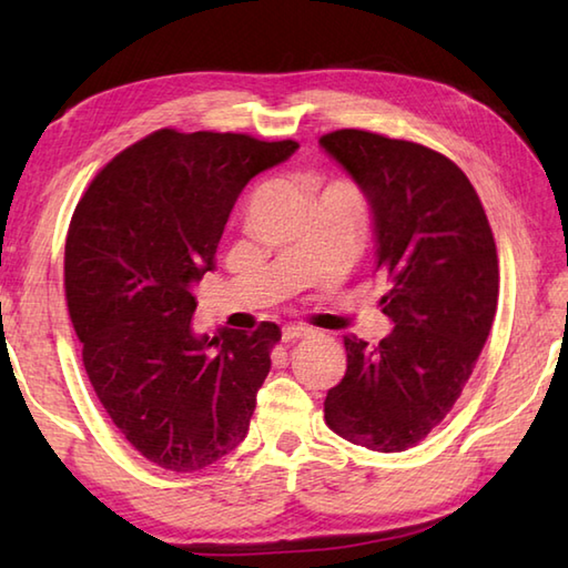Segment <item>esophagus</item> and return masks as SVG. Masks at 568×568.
Masks as SVG:
<instances>
[{
	"label": "esophagus",
	"mask_w": 568,
	"mask_h": 568,
	"mask_svg": "<svg viewBox=\"0 0 568 568\" xmlns=\"http://www.w3.org/2000/svg\"><path fill=\"white\" fill-rule=\"evenodd\" d=\"M303 336H310L307 327H300V324H287V327H283V342H297Z\"/></svg>",
	"instance_id": "34e87169"
}]
</instances>
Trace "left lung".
Wrapping results in <instances>:
<instances>
[{"mask_svg": "<svg viewBox=\"0 0 568 568\" xmlns=\"http://www.w3.org/2000/svg\"><path fill=\"white\" fill-rule=\"evenodd\" d=\"M371 207L383 315L368 346L344 336L346 373L324 419L373 452H403L449 413L484 352L498 307V253L474 185L446 155L413 141L342 129L320 139Z\"/></svg>", "mask_w": 568, "mask_h": 568, "instance_id": "1", "label": "left lung"}]
</instances>
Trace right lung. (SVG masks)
<instances>
[{
	"mask_svg": "<svg viewBox=\"0 0 568 568\" xmlns=\"http://www.w3.org/2000/svg\"><path fill=\"white\" fill-rule=\"evenodd\" d=\"M297 149L161 129L106 163L72 214L65 297L84 371L124 439L165 470L207 468L246 437L281 329L210 339L192 329V291L241 190Z\"/></svg>",
	"mask_w": 568,
	"mask_h": 568,
	"instance_id": "right-lung-1",
	"label": "right lung"
}]
</instances>
